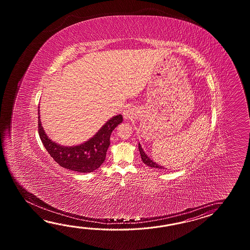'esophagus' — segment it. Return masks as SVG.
I'll return each instance as SVG.
<instances>
[{"instance_id":"34e87169","label":"esophagus","mask_w":250,"mask_h":250,"mask_svg":"<svg viewBox=\"0 0 250 250\" xmlns=\"http://www.w3.org/2000/svg\"><path fill=\"white\" fill-rule=\"evenodd\" d=\"M123 116L124 119H130L133 116V109L131 107H127L124 111H123Z\"/></svg>"}]
</instances>
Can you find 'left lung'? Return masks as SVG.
Instances as JSON below:
<instances>
[{
    "label": "left lung",
    "instance_id": "8db88e82",
    "mask_svg": "<svg viewBox=\"0 0 250 250\" xmlns=\"http://www.w3.org/2000/svg\"><path fill=\"white\" fill-rule=\"evenodd\" d=\"M138 149H139V152H140L141 159L143 161V163L145 165H147L149 167H152V168H156V169H163V170L165 169V167H163V166H161V165H158V164H156L155 162H154L153 160L149 157L147 154L145 153V151H144V149L142 148L140 143H138Z\"/></svg>",
    "mask_w": 250,
    "mask_h": 250
}]
</instances>
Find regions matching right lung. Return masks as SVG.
<instances>
[{
  "label": "right lung",
  "instance_id": "right-lung-1",
  "mask_svg": "<svg viewBox=\"0 0 250 250\" xmlns=\"http://www.w3.org/2000/svg\"><path fill=\"white\" fill-rule=\"evenodd\" d=\"M39 112L38 109V133L48 153L60 166L68 170L84 173L96 170L104 162L112 130L120 123H123V120L122 114L113 116L84 143L67 146L55 143L48 138L42 128Z\"/></svg>",
  "mask_w": 250,
  "mask_h": 250
}]
</instances>
